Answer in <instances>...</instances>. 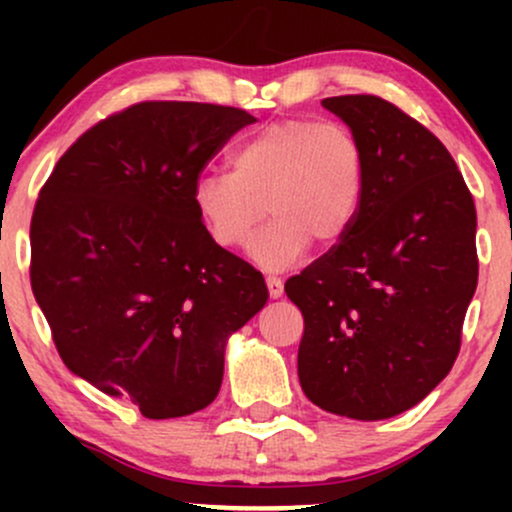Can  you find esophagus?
Listing matches in <instances>:
<instances>
[{
  "instance_id": "1",
  "label": "esophagus",
  "mask_w": 512,
  "mask_h": 512,
  "mask_svg": "<svg viewBox=\"0 0 512 512\" xmlns=\"http://www.w3.org/2000/svg\"><path fill=\"white\" fill-rule=\"evenodd\" d=\"M267 289L272 298H281V293H284V281H281L279 276H267Z\"/></svg>"
}]
</instances>
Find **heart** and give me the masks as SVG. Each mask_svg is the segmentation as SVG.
I'll return each instance as SVG.
<instances>
[{
  "label": "heart",
  "mask_w": 512,
  "mask_h": 512,
  "mask_svg": "<svg viewBox=\"0 0 512 512\" xmlns=\"http://www.w3.org/2000/svg\"><path fill=\"white\" fill-rule=\"evenodd\" d=\"M233 173L207 170L192 202L209 238L226 250L245 248L264 214L272 221L250 257L284 272L310 243H339L354 226L366 192V154L342 122L289 117L257 129L231 154Z\"/></svg>",
  "instance_id": "obj_1"
}]
</instances>
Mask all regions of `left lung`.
<instances>
[{"label":"left lung","instance_id":"8db88e82","mask_svg":"<svg viewBox=\"0 0 512 512\" xmlns=\"http://www.w3.org/2000/svg\"><path fill=\"white\" fill-rule=\"evenodd\" d=\"M366 154L346 236L286 281L303 313L298 378L330 414L378 421L419 404L460 354L477 291V209L450 151L378 96L322 101Z\"/></svg>","mask_w":512,"mask_h":512}]
</instances>
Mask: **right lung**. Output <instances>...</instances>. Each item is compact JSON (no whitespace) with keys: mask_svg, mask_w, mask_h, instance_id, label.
<instances>
[{"mask_svg":"<svg viewBox=\"0 0 512 512\" xmlns=\"http://www.w3.org/2000/svg\"><path fill=\"white\" fill-rule=\"evenodd\" d=\"M252 122L228 105H129L64 151L35 202L31 286L64 366L146 419L209 407L228 337L269 298L192 202L204 166Z\"/></svg>","mask_w":512,"mask_h":512,"instance_id":"right-lung-1","label":"right lung"}]
</instances>
